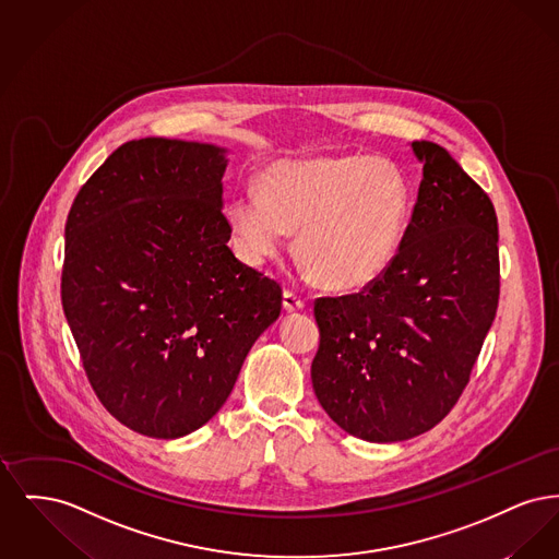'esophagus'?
Returning a JSON list of instances; mask_svg holds the SVG:
<instances>
[{
	"label": "esophagus",
	"instance_id": "34e87169",
	"mask_svg": "<svg viewBox=\"0 0 559 559\" xmlns=\"http://www.w3.org/2000/svg\"><path fill=\"white\" fill-rule=\"evenodd\" d=\"M283 306H285L287 312H297V310H304L306 299L299 297V295L292 292V289H287V292L283 293Z\"/></svg>",
	"mask_w": 559,
	"mask_h": 559
}]
</instances>
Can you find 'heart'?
<instances>
[{"instance_id":"heart-1","label":"heart","mask_w":559,"mask_h":559,"mask_svg":"<svg viewBox=\"0 0 559 559\" xmlns=\"http://www.w3.org/2000/svg\"><path fill=\"white\" fill-rule=\"evenodd\" d=\"M258 192L235 194L228 207L240 255L262 262L297 233V253L320 285L360 292L399 255L413 194L399 165L379 157L324 155L276 160Z\"/></svg>"}]
</instances>
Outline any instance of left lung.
<instances>
[{"label":"left lung","mask_w":559,"mask_h":559,"mask_svg":"<svg viewBox=\"0 0 559 559\" xmlns=\"http://www.w3.org/2000/svg\"><path fill=\"white\" fill-rule=\"evenodd\" d=\"M413 151L424 178L394 264L358 293L314 301L317 399L369 442L415 438L451 413L499 306L490 197L447 148L415 140Z\"/></svg>","instance_id":"obj_1"}]
</instances>
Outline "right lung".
Listing matches in <instances>:
<instances>
[{
  "label": "right lung",
  "instance_id": "1",
  "mask_svg": "<svg viewBox=\"0 0 559 559\" xmlns=\"http://www.w3.org/2000/svg\"><path fill=\"white\" fill-rule=\"evenodd\" d=\"M224 171L212 144L132 140L67 217L60 295L83 371L108 413L148 438L205 426L281 314V283L228 247Z\"/></svg>",
  "mask_w": 559,
  "mask_h": 559
}]
</instances>
